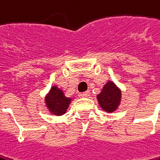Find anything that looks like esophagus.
<instances>
[{"instance_id": "34e87169", "label": "esophagus", "mask_w": 160, "mask_h": 160, "mask_svg": "<svg viewBox=\"0 0 160 160\" xmlns=\"http://www.w3.org/2000/svg\"><path fill=\"white\" fill-rule=\"evenodd\" d=\"M90 95V92H80L78 94L79 97H88Z\"/></svg>"}]
</instances>
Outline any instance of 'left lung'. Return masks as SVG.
Wrapping results in <instances>:
<instances>
[{"label": "left lung", "mask_w": 160, "mask_h": 160, "mask_svg": "<svg viewBox=\"0 0 160 160\" xmlns=\"http://www.w3.org/2000/svg\"><path fill=\"white\" fill-rule=\"evenodd\" d=\"M97 100L100 107L104 111L112 112L120 104L121 91L112 81H108V83L103 87L101 92L97 95Z\"/></svg>", "instance_id": "1"}]
</instances>
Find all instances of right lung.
I'll return each mask as SVG.
<instances>
[{"instance_id":"right-lung-1","label":"right lung","mask_w":160,"mask_h":160,"mask_svg":"<svg viewBox=\"0 0 160 160\" xmlns=\"http://www.w3.org/2000/svg\"><path fill=\"white\" fill-rule=\"evenodd\" d=\"M71 101V98L66 97L63 91L60 90L56 86L51 87L50 91L45 98L46 105L48 111L55 115H63Z\"/></svg>"}]
</instances>
